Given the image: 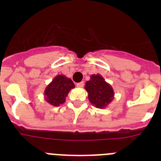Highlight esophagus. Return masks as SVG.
<instances>
[{
	"instance_id": "esophagus-1",
	"label": "esophagus",
	"mask_w": 161,
	"mask_h": 161,
	"mask_svg": "<svg viewBox=\"0 0 161 161\" xmlns=\"http://www.w3.org/2000/svg\"><path fill=\"white\" fill-rule=\"evenodd\" d=\"M76 86L79 88H82L84 86V82L81 81V82H80V83H77L76 84Z\"/></svg>"
}]
</instances>
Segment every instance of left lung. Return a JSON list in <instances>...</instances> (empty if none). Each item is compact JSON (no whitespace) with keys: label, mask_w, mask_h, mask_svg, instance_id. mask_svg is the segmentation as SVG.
Masks as SVG:
<instances>
[{"label":"left lung","mask_w":161,"mask_h":161,"mask_svg":"<svg viewBox=\"0 0 161 161\" xmlns=\"http://www.w3.org/2000/svg\"><path fill=\"white\" fill-rule=\"evenodd\" d=\"M85 89L87 91L89 101L96 108H106L114 98L112 86L99 74L91 75L90 80L85 83Z\"/></svg>","instance_id":"8db88e82"}]
</instances>
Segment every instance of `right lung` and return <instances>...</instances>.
Masks as SVG:
<instances>
[{"label": "right lung", "instance_id": "obj_1", "mask_svg": "<svg viewBox=\"0 0 161 161\" xmlns=\"http://www.w3.org/2000/svg\"><path fill=\"white\" fill-rule=\"evenodd\" d=\"M75 85L70 78L64 75H57L44 90L45 101L51 106H59L65 102L66 97Z\"/></svg>", "mask_w": 161, "mask_h": 161}]
</instances>
